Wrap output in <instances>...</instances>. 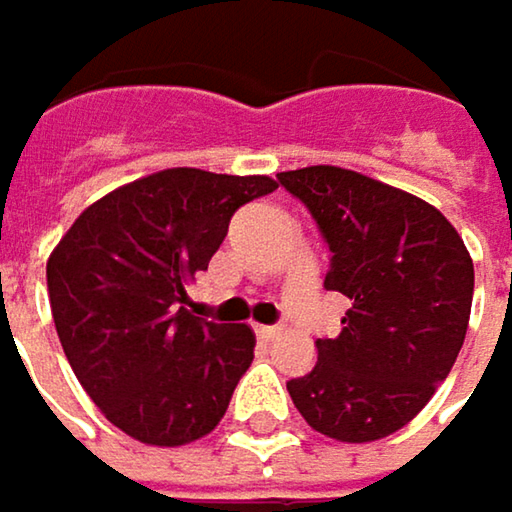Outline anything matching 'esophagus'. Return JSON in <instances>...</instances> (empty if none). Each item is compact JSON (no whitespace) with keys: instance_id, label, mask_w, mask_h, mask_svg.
I'll return each instance as SVG.
<instances>
[{"instance_id":"34e87169","label":"esophagus","mask_w":512,"mask_h":512,"mask_svg":"<svg viewBox=\"0 0 512 512\" xmlns=\"http://www.w3.org/2000/svg\"><path fill=\"white\" fill-rule=\"evenodd\" d=\"M282 329L279 326H256V335L262 338V341H271V338H276Z\"/></svg>"}]
</instances>
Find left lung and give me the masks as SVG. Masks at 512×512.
<instances>
[{
  "mask_svg": "<svg viewBox=\"0 0 512 512\" xmlns=\"http://www.w3.org/2000/svg\"><path fill=\"white\" fill-rule=\"evenodd\" d=\"M329 244L326 291L349 297L338 338L288 393L314 431L370 443L414 420L449 376L472 311L475 268L440 209L358 171L276 174Z\"/></svg>",
  "mask_w": 512,
  "mask_h": 512,
  "instance_id": "left-lung-1",
  "label": "left lung"
}]
</instances>
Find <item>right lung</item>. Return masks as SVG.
I'll use <instances>...</instances> for the list:
<instances>
[{"label": "right lung", "instance_id": "add662e5", "mask_svg": "<svg viewBox=\"0 0 512 512\" xmlns=\"http://www.w3.org/2000/svg\"><path fill=\"white\" fill-rule=\"evenodd\" d=\"M276 180L165 168L87 206L49 265L57 338L101 414L139 443L209 434L253 361L247 323L195 317L186 285L206 271L238 206Z\"/></svg>", "mask_w": 512, "mask_h": 512}]
</instances>
